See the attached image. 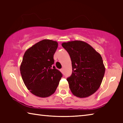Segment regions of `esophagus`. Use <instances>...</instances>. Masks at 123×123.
<instances>
[{"mask_svg":"<svg viewBox=\"0 0 123 123\" xmlns=\"http://www.w3.org/2000/svg\"><path fill=\"white\" fill-rule=\"evenodd\" d=\"M60 70H61V72H63V69H61Z\"/></svg>","mask_w":123,"mask_h":123,"instance_id":"34e87169","label":"esophagus"}]
</instances>
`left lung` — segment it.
Listing matches in <instances>:
<instances>
[{
    "label": "left lung",
    "instance_id": "8db88e82",
    "mask_svg": "<svg viewBox=\"0 0 123 123\" xmlns=\"http://www.w3.org/2000/svg\"><path fill=\"white\" fill-rule=\"evenodd\" d=\"M62 46L72 61V74L67 80L73 94L79 98L94 94L100 86L105 72L100 54L81 41L64 42Z\"/></svg>",
    "mask_w": 123,
    "mask_h": 123
}]
</instances>
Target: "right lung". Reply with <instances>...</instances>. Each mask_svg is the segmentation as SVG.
I'll return each mask as SVG.
<instances>
[{
	"instance_id": "add662e5",
	"label": "right lung",
	"mask_w": 123,
	"mask_h": 123,
	"mask_svg": "<svg viewBox=\"0 0 123 123\" xmlns=\"http://www.w3.org/2000/svg\"><path fill=\"white\" fill-rule=\"evenodd\" d=\"M57 47L56 41L43 39L25 52L20 74L26 88L36 96H50L59 85L62 74L53 66Z\"/></svg>"
}]
</instances>
